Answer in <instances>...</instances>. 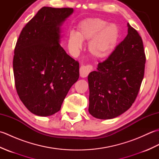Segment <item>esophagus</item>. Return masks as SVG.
Returning <instances> with one entry per match:
<instances>
[{
  "label": "esophagus",
  "instance_id": "34e87169",
  "mask_svg": "<svg viewBox=\"0 0 159 159\" xmlns=\"http://www.w3.org/2000/svg\"><path fill=\"white\" fill-rule=\"evenodd\" d=\"M93 70V66L90 64L83 65L80 67V76L83 78H85Z\"/></svg>",
  "mask_w": 159,
  "mask_h": 159
}]
</instances>
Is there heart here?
<instances>
[{"mask_svg": "<svg viewBox=\"0 0 159 159\" xmlns=\"http://www.w3.org/2000/svg\"><path fill=\"white\" fill-rule=\"evenodd\" d=\"M119 38L120 30L117 25H107V22L102 19L92 18L80 23L76 33H70L67 43L71 51L75 53L81 49L82 41H90V52L96 57L103 58L116 48Z\"/></svg>", "mask_w": 159, "mask_h": 159, "instance_id": "1", "label": "heart"}]
</instances>
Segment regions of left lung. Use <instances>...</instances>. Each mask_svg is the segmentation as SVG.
I'll use <instances>...</instances> for the list:
<instances>
[{
    "mask_svg": "<svg viewBox=\"0 0 159 159\" xmlns=\"http://www.w3.org/2000/svg\"><path fill=\"white\" fill-rule=\"evenodd\" d=\"M128 35L88 76L89 112L101 120L120 116L133 105L143 79L146 55L139 33L128 23Z\"/></svg>",
    "mask_w": 159,
    "mask_h": 159,
    "instance_id": "left-lung-1",
    "label": "left lung"
}]
</instances>
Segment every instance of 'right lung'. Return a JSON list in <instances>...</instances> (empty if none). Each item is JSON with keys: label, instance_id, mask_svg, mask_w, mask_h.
I'll return each mask as SVG.
<instances>
[{"label": "right lung", "instance_id": "obj_1", "mask_svg": "<svg viewBox=\"0 0 159 159\" xmlns=\"http://www.w3.org/2000/svg\"><path fill=\"white\" fill-rule=\"evenodd\" d=\"M72 13V8L43 7L22 29L16 42V89L24 105L36 116L58 112L79 78V61L59 44V26Z\"/></svg>", "mask_w": 159, "mask_h": 159}]
</instances>
